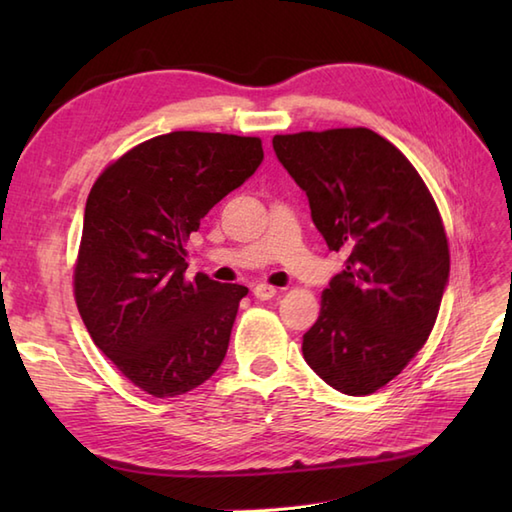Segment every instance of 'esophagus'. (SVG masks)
Instances as JSON below:
<instances>
[{"mask_svg": "<svg viewBox=\"0 0 512 512\" xmlns=\"http://www.w3.org/2000/svg\"><path fill=\"white\" fill-rule=\"evenodd\" d=\"M277 288H273V286H268V284H259V286H255V290H253V295L259 299V301H268V299H273L275 295H277Z\"/></svg>", "mask_w": 512, "mask_h": 512, "instance_id": "1", "label": "esophagus"}]
</instances>
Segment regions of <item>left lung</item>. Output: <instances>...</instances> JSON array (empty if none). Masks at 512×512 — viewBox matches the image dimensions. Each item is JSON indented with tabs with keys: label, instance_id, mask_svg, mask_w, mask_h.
I'll use <instances>...</instances> for the list:
<instances>
[{
	"label": "left lung",
	"instance_id": "obj_1",
	"mask_svg": "<svg viewBox=\"0 0 512 512\" xmlns=\"http://www.w3.org/2000/svg\"><path fill=\"white\" fill-rule=\"evenodd\" d=\"M325 244L345 257L303 358L347 396L387 385L427 343L449 284V244L427 184L365 127L273 138Z\"/></svg>",
	"mask_w": 512,
	"mask_h": 512
}]
</instances>
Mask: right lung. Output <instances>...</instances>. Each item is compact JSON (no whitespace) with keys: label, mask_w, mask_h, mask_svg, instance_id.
Instances as JSON below:
<instances>
[{"label":"right lung","mask_w":512,"mask_h":512,"mask_svg":"<svg viewBox=\"0 0 512 512\" xmlns=\"http://www.w3.org/2000/svg\"><path fill=\"white\" fill-rule=\"evenodd\" d=\"M262 140L171 132L107 167L88 195L74 297L96 347L147 394L173 398L222 365L248 288L187 270L189 235L253 176Z\"/></svg>","instance_id":"add662e5"}]
</instances>
